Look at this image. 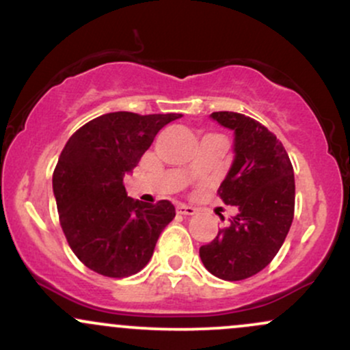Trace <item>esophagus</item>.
Returning a JSON list of instances; mask_svg holds the SVG:
<instances>
[{
    "instance_id": "obj_1",
    "label": "esophagus",
    "mask_w": 350,
    "mask_h": 350,
    "mask_svg": "<svg viewBox=\"0 0 350 350\" xmlns=\"http://www.w3.org/2000/svg\"><path fill=\"white\" fill-rule=\"evenodd\" d=\"M176 211H178V214H180V215H194L196 214V208L191 206H186V204H178V206H176Z\"/></svg>"
}]
</instances>
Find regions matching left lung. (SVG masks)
<instances>
[{
  "label": "left lung",
  "mask_w": 350,
  "mask_h": 350,
  "mask_svg": "<svg viewBox=\"0 0 350 350\" xmlns=\"http://www.w3.org/2000/svg\"><path fill=\"white\" fill-rule=\"evenodd\" d=\"M211 116L235 133V159L217 194L239 214L199 255L217 278L240 281L270 265L286 239L295 217V172L284 146L262 123L235 111Z\"/></svg>",
  "instance_id": "1"
}]
</instances>
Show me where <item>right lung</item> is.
I'll return each instance as SVG.
<instances>
[{"mask_svg": "<svg viewBox=\"0 0 350 350\" xmlns=\"http://www.w3.org/2000/svg\"><path fill=\"white\" fill-rule=\"evenodd\" d=\"M180 113H107L79 128L52 174L59 222L75 256L110 278L146 267L163 228L174 219L170 200L128 198L123 176L138 166L158 131Z\"/></svg>", "mask_w": 350, "mask_h": 350, "instance_id": "right-lung-1", "label": "right lung"}]
</instances>
